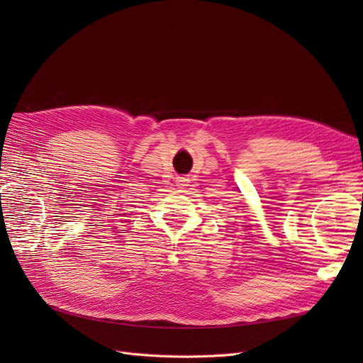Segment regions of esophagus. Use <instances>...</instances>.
Masks as SVG:
<instances>
[{
  "instance_id": "obj_1",
  "label": "esophagus",
  "mask_w": 363,
  "mask_h": 363,
  "mask_svg": "<svg viewBox=\"0 0 363 363\" xmlns=\"http://www.w3.org/2000/svg\"><path fill=\"white\" fill-rule=\"evenodd\" d=\"M188 182H189V180L186 179V177H179V179H177V186H182V188H183V186H188V184H186Z\"/></svg>"
}]
</instances>
